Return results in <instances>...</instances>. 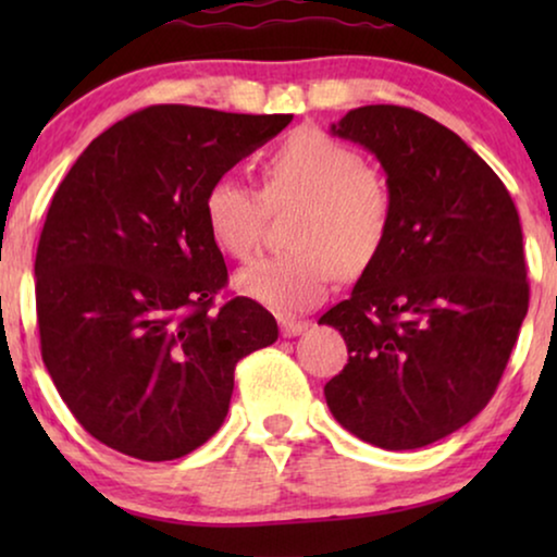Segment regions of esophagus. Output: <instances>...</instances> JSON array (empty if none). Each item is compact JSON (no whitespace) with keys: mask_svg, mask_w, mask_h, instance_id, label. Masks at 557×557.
I'll list each match as a JSON object with an SVG mask.
<instances>
[{"mask_svg":"<svg viewBox=\"0 0 557 557\" xmlns=\"http://www.w3.org/2000/svg\"><path fill=\"white\" fill-rule=\"evenodd\" d=\"M278 324H281V334H284V337H299L301 332L309 330V322H299V319H288V317L278 319Z\"/></svg>","mask_w":557,"mask_h":557,"instance_id":"1","label":"esophagus"}]
</instances>
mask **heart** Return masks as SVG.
<instances>
[{"mask_svg":"<svg viewBox=\"0 0 557 557\" xmlns=\"http://www.w3.org/2000/svg\"><path fill=\"white\" fill-rule=\"evenodd\" d=\"M299 202L288 246L243 269L235 288L278 314L317 307L342 276L362 273L383 250L393 220L387 182L357 149L317 128H301L263 162V193L235 174L212 180L202 200L205 225L225 256L248 261L269 208Z\"/></svg>","mask_w":557,"mask_h":557,"instance_id":"b5f03b06","label":"heart"}]
</instances>
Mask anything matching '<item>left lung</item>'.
Segmentation results:
<instances>
[{
	"label": "left lung",
	"instance_id": "8db88e82",
	"mask_svg": "<svg viewBox=\"0 0 557 557\" xmlns=\"http://www.w3.org/2000/svg\"><path fill=\"white\" fill-rule=\"evenodd\" d=\"M330 132L377 157L393 220L352 296L319 319L349 352L326 406L372 446H429L467 425L507 368L530 304L520 215L492 166L425 113L362 106Z\"/></svg>",
	"mask_w": 557,
	"mask_h": 557
}]
</instances>
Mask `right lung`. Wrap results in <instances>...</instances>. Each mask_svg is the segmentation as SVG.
I'll return each instance as SVG.
<instances>
[{"label":"right lung","mask_w":557,"mask_h":557,"mask_svg":"<svg viewBox=\"0 0 557 557\" xmlns=\"http://www.w3.org/2000/svg\"><path fill=\"white\" fill-rule=\"evenodd\" d=\"M288 113L149 106L106 128L52 197L35 256L42 362L101 444L172 461L223 425L243 357L278 339L235 296L205 225L212 180L292 124Z\"/></svg>","instance_id":"right-lung-1"}]
</instances>
